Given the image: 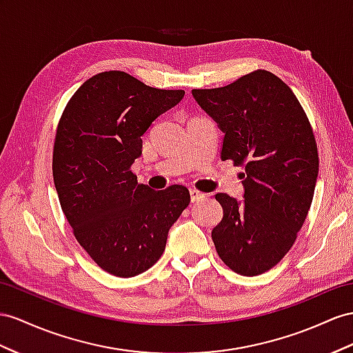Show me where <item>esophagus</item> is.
Masks as SVG:
<instances>
[{
    "mask_svg": "<svg viewBox=\"0 0 353 353\" xmlns=\"http://www.w3.org/2000/svg\"><path fill=\"white\" fill-rule=\"evenodd\" d=\"M189 194H191V201L192 203H196V201H200V200H203L204 198V194H201L200 191H196V189H189Z\"/></svg>",
    "mask_w": 353,
    "mask_h": 353,
    "instance_id": "1",
    "label": "esophagus"
}]
</instances>
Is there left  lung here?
<instances>
[{
	"mask_svg": "<svg viewBox=\"0 0 353 353\" xmlns=\"http://www.w3.org/2000/svg\"><path fill=\"white\" fill-rule=\"evenodd\" d=\"M192 95L225 134L221 158L245 167V200L216 194L223 209L212 231L216 252L239 274H263L292 248L313 200L319 157L309 117L265 70Z\"/></svg>",
	"mask_w": 353,
	"mask_h": 353,
	"instance_id": "1",
	"label": "left lung"
}]
</instances>
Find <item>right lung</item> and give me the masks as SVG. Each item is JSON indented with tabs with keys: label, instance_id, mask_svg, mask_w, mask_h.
Instances as JSON below:
<instances>
[{
	"label": "right lung",
	"instance_id": "right-lung-1",
	"mask_svg": "<svg viewBox=\"0 0 353 353\" xmlns=\"http://www.w3.org/2000/svg\"><path fill=\"white\" fill-rule=\"evenodd\" d=\"M185 92L150 88L123 71L88 79L70 98L53 144V182L79 245L117 277L149 270L189 205L188 188L155 191L137 182L141 135Z\"/></svg>",
	"mask_w": 353,
	"mask_h": 353
}]
</instances>
